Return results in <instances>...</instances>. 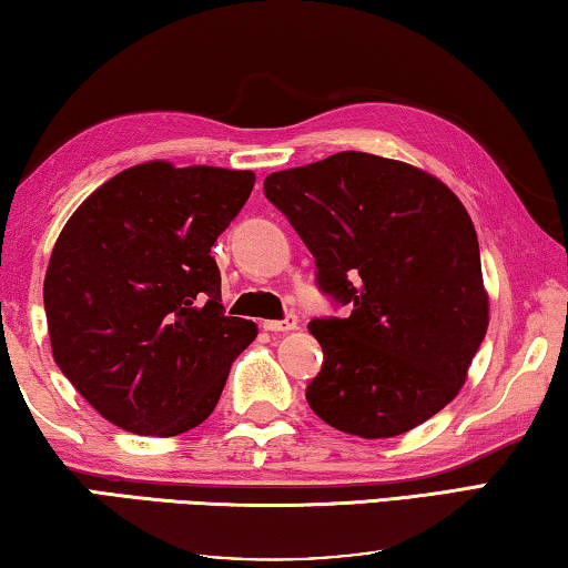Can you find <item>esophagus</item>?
Segmentation results:
<instances>
[{"label":"esophagus","instance_id":"1","mask_svg":"<svg viewBox=\"0 0 568 568\" xmlns=\"http://www.w3.org/2000/svg\"><path fill=\"white\" fill-rule=\"evenodd\" d=\"M263 328H265V331H273V333H281V331H295V328H298V318H295L293 313H291V316H285L283 321H265V323H263Z\"/></svg>","mask_w":568,"mask_h":568}]
</instances>
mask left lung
Returning a JSON list of instances; mask_svg holds the SVG:
<instances>
[{"label": "left lung", "instance_id": "1", "mask_svg": "<svg viewBox=\"0 0 568 568\" xmlns=\"http://www.w3.org/2000/svg\"><path fill=\"white\" fill-rule=\"evenodd\" d=\"M265 196L346 318H313L311 409L348 435L397 437L457 397L488 331L480 247L463 202L404 161L341 151L275 171Z\"/></svg>", "mask_w": 568, "mask_h": 568}]
</instances>
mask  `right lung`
Returning <instances> with one entry per match:
<instances>
[{
	"label": "right lung",
	"mask_w": 568,
	"mask_h": 568,
	"mask_svg": "<svg viewBox=\"0 0 568 568\" xmlns=\"http://www.w3.org/2000/svg\"><path fill=\"white\" fill-rule=\"evenodd\" d=\"M252 186V171L146 161L62 227L42 291L52 356L115 427L174 437L217 407L257 326L224 316L210 252Z\"/></svg>",
	"instance_id": "obj_1"
}]
</instances>
